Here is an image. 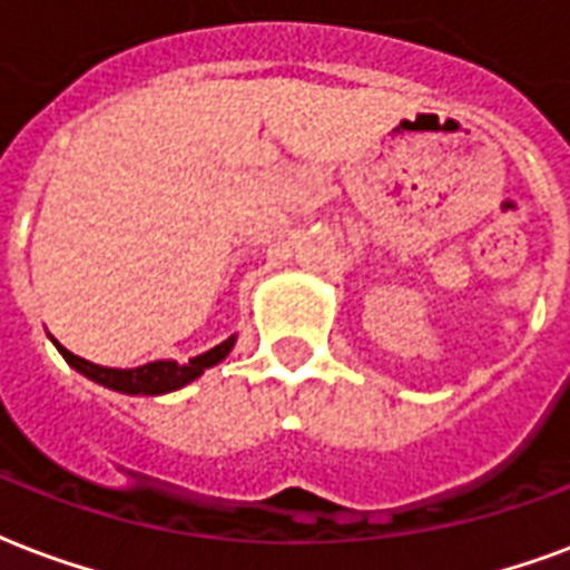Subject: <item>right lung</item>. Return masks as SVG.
Instances as JSON below:
<instances>
[{
  "instance_id": "obj_1",
  "label": "right lung",
  "mask_w": 570,
  "mask_h": 570,
  "mask_svg": "<svg viewBox=\"0 0 570 570\" xmlns=\"http://www.w3.org/2000/svg\"><path fill=\"white\" fill-rule=\"evenodd\" d=\"M53 343H56V350L62 353V358L71 364L73 371H80L82 376L101 382V385H107V389L125 391V394H167V391H176L181 389V385H188V382L197 380L199 373L206 371V367H215L217 362H224L229 350H233L236 337L217 343L215 350H208V353L197 355V358H190V362L185 364L149 362V364H142V367H134V371L101 367V364H92V362H86V358H80V355L68 353L59 341Z\"/></svg>"
}]
</instances>
